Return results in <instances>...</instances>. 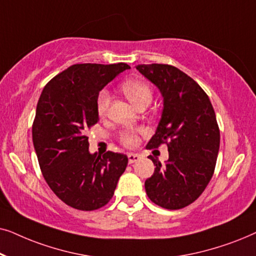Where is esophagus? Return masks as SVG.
Here are the masks:
<instances>
[{
	"mask_svg": "<svg viewBox=\"0 0 256 256\" xmlns=\"http://www.w3.org/2000/svg\"><path fill=\"white\" fill-rule=\"evenodd\" d=\"M140 160V155L138 154H128V162L129 164H132L135 162H138V160Z\"/></svg>",
	"mask_w": 256,
	"mask_h": 256,
	"instance_id": "obj_1",
	"label": "esophagus"
}]
</instances>
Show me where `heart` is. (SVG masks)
<instances>
[{
    "instance_id": "1",
    "label": "heart",
    "mask_w": 256,
    "mask_h": 256,
    "mask_svg": "<svg viewBox=\"0 0 256 256\" xmlns=\"http://www.w3.org/2000/svg\"><path fill=\"white\" fill-rule=\"evenodd\" d=\"M121 88L124 96L128 98V100L130 101L135 108L142 104H150V101L152 99V92L150 87L146 82H141V80H128V82H124ZM110 101L112 96L110 90H100L96 96V110L100 116L107 115ZM121 141L124 146H132L136 144L138 138H136V136L132 132H124L121 136Z\"/></svg>"
}]
</instances>
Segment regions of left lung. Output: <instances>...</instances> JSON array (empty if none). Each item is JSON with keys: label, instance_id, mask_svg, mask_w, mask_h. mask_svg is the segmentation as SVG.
<instances>
[{"label": "left lung", "instance_id": "8db88e82", "mask_svg": "<svg viewBox=\"0 0 256 256\" xmlns=\"http://www.w3.org/2000/svg\"><path fill=\"white\" fill-rule=\"evenodd\" d=\"M136 70L158 88L163 110L146 148L166 143L169 158L156 166L144 186L152 202L180 210L202 194L213 176L220 132L208 96L191 76L166 64L138 65Z\"/></svg>", "mask_w": 256, "mask_h": 256}]
</instances>
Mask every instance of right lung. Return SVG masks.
<instances>
[{"instance_id":"right-lung-1","label":"right lung","mask_w":256,"mask_h":256,"mask_svg":"<svg viewBox=\"0 0 256 256\" xmlns=\"http://www.w3.org/2000/svg\"><path fill=\"white\" fill-rule=\"evenodd\" d=\"M129 68L124 62L72 65L50 80L40 94L32 126L34 146L48 186L71 208H102L127 168L124 154H90L86 132L99 121L98 94Z\"/></svg>"}]
</instances>
